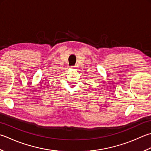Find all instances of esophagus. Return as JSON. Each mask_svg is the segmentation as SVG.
Instances as JSON below:
<instances>
[{
	"mask_svg": "<svg viewBox=\"0 0 151 151\" xmlns=\"http://www.w3.org/2000/svg\"><path fill=\"white\" fill-rule=\"evenodd\" d=\"M75 67H76V66H72L71 68H75Z\"/></svg>",
	"mask_w": 151,
	"mask_h": 151,
	"instance_id": "1",
	"label": "esophagus"
}]
</instances>
